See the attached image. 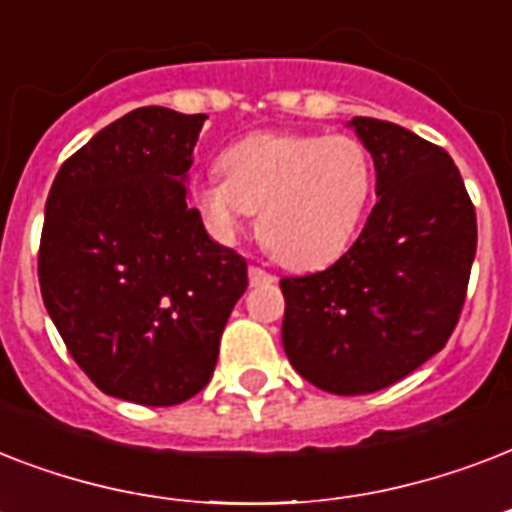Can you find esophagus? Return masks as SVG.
Masks as SVG:
<instances>
[{"instance_id": "1", "label": "esophagus", "mask_w": 512, "mask_h": 512, "mask_svg": "<svg viewBox=\"0 0 512 512\" xmlns=\"http://www.w3.org/2000/svg\"><path fill=\"white\" fill-rule=\"evenodd\" d=\"M276 281V276L268 271H263V268H257V265H249V284L252 287H263V284H273Z\"/></svg>"}]
</instances>
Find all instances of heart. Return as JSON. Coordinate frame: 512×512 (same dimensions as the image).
<instances>
[{
	"label": "heart",
	"mask_w": 512,
	"mask_h": 512,
	"mask_svg": "<svg viewBox=\"0 0 512 512\" xmlns=\"http://www.w3.org/2000/svg\"><path fill=\"white\" fill-rule=\"evenodd\" d=\"M193 199L209 228L231 239L257 215V236L287 268H319L348 247L374 188L369 148L353 135L257 132L220 156Z\"/></svg>",
	"instance_id": "b5f03b06"
}]
</instances>
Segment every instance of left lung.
I'll list each match as a JSON object with an SVG mask.
<instances>
[{"label": "left lung", "mask_w": 512, "mask_h": 512, "mask_svg": "<svg viewBox=\"0 0 512 512\" xmlns=\"http://www.w3.org/2000/svg\"><path fill=\"white\" fill-rule=\"evenodd\" d=\"M377 204L353 247L284 276L281 340L300 377L337 396L404 380L452 337L476 257V207L452 156L393 122L356 116Z\"/></svg>", "instance_id": "8db88e82"}]
</instances>
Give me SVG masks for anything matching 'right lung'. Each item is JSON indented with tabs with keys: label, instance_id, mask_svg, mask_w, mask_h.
Instances as JSON below:
<instances>
[{
	"label": "right lung",
	"instance_id": "add662e5",
	"mask_svg": "<svg viewBox=\"0 0 512 512\" xmlns=\"http://www.w3.org/2000/svg\"><path fill=\"white\" fill-rule=\"evenodd\" d=\"M204 119L135 108L68 156L44 207V308L79 369L132 404H183L207 385L249 284L247 260L185 199Z\"/></svg>",
	"mask_w": 512,
	"mask_h": 512
}]
</instances>
